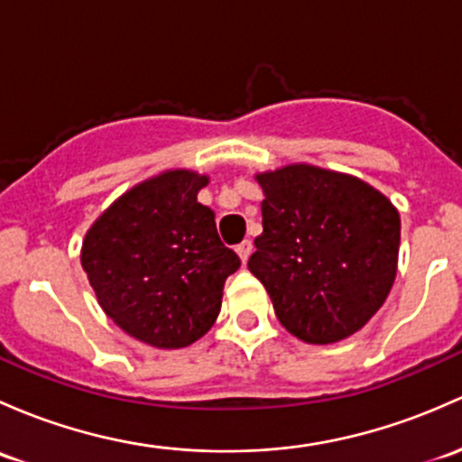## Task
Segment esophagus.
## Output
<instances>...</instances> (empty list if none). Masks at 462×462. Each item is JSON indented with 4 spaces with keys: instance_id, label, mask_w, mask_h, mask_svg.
Here are the masks:
<instances>
[{
    "instance_id": "1",
    "label": "esophagus",
    "mask_w": 462,
    "mask_h": 462,
    "mask_svg": "<svg viewBox=\"0 0 462 462\" xmlns=\"http://www.w3.org/2000/svg\"><path fill=\"white\" fill-rule=\"evenodd\" d=\"M236 252H239L241 261L247 263V259H250V254H252V241H244V244L236 245Z\"/></svg>"
}]
</instances>
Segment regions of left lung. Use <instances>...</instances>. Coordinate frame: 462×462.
I'll use <instances>...</instances> for the list:
<instances>
[{
  "label": "left lung",
  "mask_w": 462,
  "mask_h": 462,
  "mask_svg": "<svg viewBox=\"0 0 462 462\" xmlns=\"http://www.w3.org/2000/svg\"><path fill=\"white\" fill-rule=\"evenodd\" d=\"M263 232L247 270L276 319L312 346L343 341L381 310L398 268L394 203L352 174L310 163L256 174Z\"/></svg>",
  "instance_id": "8db88e82"
}]
</instances>
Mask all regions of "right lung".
I'll use <instances>...</instances> for the list:
<instances>
[{
	"label": "right lung",
	"mask_w": 462,
	"mask_h": 462,
	"mask_svg": "<svg viewBox=\"0 0 462 462\" xmlns=\"http://www.w3.org/2000/svg\"><path fill=\"white\" fill-rule=\"evenodd\" d=\"M210 177L163 170L121 194L81 244V268L101 310L137 341L192 346L215 325L223 285L241 261L197 201Z\"/></svg>",
	"instance_id": "1"
}]
</instances>
